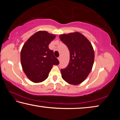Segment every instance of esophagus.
Returning a JSON list of instances; mask_svg holds the SVG:
<instances>
[{
  "mask_svg": "<svg viewBox=\"0 0 120 120\" xmlns=\"http://www.w3.org/2000/svg\"><path fill=\"white\" fill-rule=\"evenodd\" d=\"M58 59L59 61H60V60H61V57H60V56H59V57H58Z\"/></svg>",
  "mask_w": 120,
  "mask_h": 120,
  "instance_id": "34e87169",
  "label": "esophagus"
}]
</instances>
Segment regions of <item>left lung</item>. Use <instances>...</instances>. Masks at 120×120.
Here are the masks:
<instances>
[{"instance_id":"left-lung-1","label":"left lung","mask_w":120,"mask_h":120,"mask_svg":"<svg viewBox=\"0 0 120 120\" xmlns=\"http://www.w3.org/2000/svg\"><path fill=\"white\" fill-rule=\"evenodd\" d=\"M59 37L70 52L68 66L61 69L62 78L70 84H80L92 70L95 56L93 46L89 40L79 32L61 34Z\"/></svg>"}]
</instances>
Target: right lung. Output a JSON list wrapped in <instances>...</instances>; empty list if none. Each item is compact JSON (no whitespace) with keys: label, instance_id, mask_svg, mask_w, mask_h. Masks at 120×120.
I'll return each instance as SVG.
<instances>
[{"label":"right lung","instance_id":"add662e5","mask_svg":"<svg viewBox=\"0 0 120 120\" xmlns=\"http://www.w3.org/2000/svg\"><path fill=\"white\" fill-rule=\"evenodd\" d=\"M56 35L46 31H38L24 44L21 52L22 68L28 79L34 82H43L48 77L53 65L59 61L49 45Z\"/></svg>","mask_w":120,"mask_h":120}]
</instances>
